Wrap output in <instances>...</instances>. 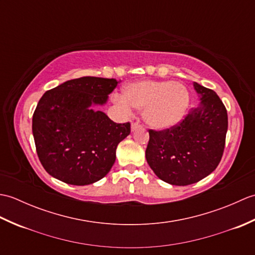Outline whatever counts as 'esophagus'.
Masks as SVG:
<instances>
[{"label":"esophagus","instance_id":"1","mask_svg":"<svg viewBox=\"0 0 255 255\" xmlns=\"http://www.w3.org/2000/svg\"><path fill=\"white\" fill-rule=\"evenodd\" d=\"M140 128H141V126H140V124L138 122L131 124V131H136V130H138V129H140Z\"/></svg>","mask_w":255,"mask_h":255}]
</instances>
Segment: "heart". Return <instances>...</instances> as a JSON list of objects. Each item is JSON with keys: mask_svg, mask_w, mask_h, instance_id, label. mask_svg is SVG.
I'll use <instances>...</instances> for the list:
<instances>
[{"mask_svg": "<svg viewBox=\"0 0 255 255\" xmlns=\"http://www.w3.org/2000/svg\"><path fill=\"white\" fill-rule=\"evenodd\" d=\"M119 105L143 111L149 127L164 130L180 124L189 106V93L182 83L172 81L143 80L125 85Z\"/></svg>", "mask_w": 255, "mask_h": 255, "instance_id": "obj_1", "label": "heart"}]
</instances>
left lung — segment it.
Masks as SVG:
<instances>
[{
  "label": "left lung",
  "instance_id": "left-lung-1",
  "mask_svg": "<svg viewBox=\"0 0 255 255\" xmlns=\"http://www.w3.org/2000/svg\"><path fill=\"white\" fill-rule=\"evenodd\" d=\"M199 105L171 129L149 130L145 159L154 174L171 185L185 186L218 166L228 130L227 110L216 92L196 82Z\"/></svg>",
  "mask_w": 255,
  "mask_h": 255
}]
</instances>
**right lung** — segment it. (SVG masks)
Masks as SVG:
<instances>
[{
  "instance_id": "obj_1",
  "label": "right lung",
  "mask_w": 255,
  "mask_h": 255,
  "mask_svg": "<svg viewBox=\"0 0 255 255\" xmlns=\"http://www.w3.org/2000/svg\"><path fill=\"white\" fill-rule=\"evenodd\" d=\"M115 79L83 77L47 91L32 116L38 158L57 180L89 185L104 177L116 160L118 143L130 124H116L104 112Z\"/></svg>"
}]
</instances>
